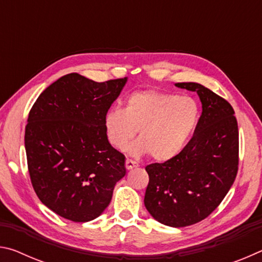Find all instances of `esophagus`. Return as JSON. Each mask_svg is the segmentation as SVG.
Returning a JSON list of instances; mask_svg holds the SVG:
<instances>
[{
  "instance_id": "34e87169",
  "label": "esophagus",
  "mask_w": 262,
  "mask_h": 262,
  "mask_svg": "<svg viewBox=\"0 0 262 262\" xmlns=\"http://www.w3.org/2000/svg\"><path fill=\"white\" fill-rule=\"evenodd\" d=\"M136 166H139V164H137L135 161H133V159H126V168H127V170H132V168H134Z\"/></svg>"
}]
</instances>
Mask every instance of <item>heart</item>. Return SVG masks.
I'll return each instance as SVG.
<instances>
[{
  "label": "heart",
  "mask_w": 262,
  "mask_h": 262,
  "mask_svg": "<svg viewBox=\"0 0 262 262\" xmlns=\"http://www.w3.org/2000/svg\"><path fill=\"white\" fill-rule=\"evenodd\" d=\"M200 118V105L192 97L149 90L128 96L123 110H108L104 128L118 150H125L139 130L133 154H149L155 161L165 162L186 147Z\"/></svg>",
  "instance_id": "heart-1"
}]
</instances>
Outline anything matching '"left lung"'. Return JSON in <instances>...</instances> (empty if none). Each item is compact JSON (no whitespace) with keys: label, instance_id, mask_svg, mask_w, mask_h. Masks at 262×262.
I'll return each instance as SVG.
<instances>
[{"label":"left lung","instance_id":"obj_1","mask_svg":"<svg viewBox=\"0 0 262 262\" xmlns=\"http://www.w3.org/2000/svg\"><path fill=\"white\" fill-rule=\"evenodd\" d=\"M195 91L202 103L196 129L179 155L145 166L144 205L155 220L173 228L198 223L223 201L236 179L239 133L228 100L199 83H176Z\"/></svg>","mask_w":262,"mask_h":262}]
</instances>
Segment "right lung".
<instances>
[{
	"mask_svg": "<svg viewBox=\"0 0 262 262\" xmlns=\"http://www.w3.org/2000/svg\"><path fill=\"white\" fill-rule=\"evenodd\" d=\"M126 82L68 74L30 110L24 141L31 183L43 205L63 219L95 220L126 174L125 156L110 144L104 128L105 114Z\"/></svg>",
	"mask_w": 262,
	"mask_h": 262,
	"instance_id": "right-lung-1",
	"label": "right lung"
}]
</instances>
